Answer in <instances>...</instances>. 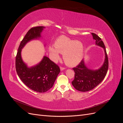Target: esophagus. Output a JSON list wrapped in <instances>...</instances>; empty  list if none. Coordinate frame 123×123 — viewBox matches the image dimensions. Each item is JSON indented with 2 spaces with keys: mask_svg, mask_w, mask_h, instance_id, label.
Segmentation results:
<instances>
[{
  "mask_svg": "<svg viewBox=\"0 0 123 123\" xmlns=\"http://www.w3.org/2000/svg\"><path fill=\"white\" fill-rule=\"evenodd\" d=\"M60 69H61V71H62V70H65V68H64V67H61Z\"/></svg>",
  "mask_w": 123,
  "mask_h": 123,
  "instance_id": "34e87169",
  "label": "esophagus"
}]
</instances>
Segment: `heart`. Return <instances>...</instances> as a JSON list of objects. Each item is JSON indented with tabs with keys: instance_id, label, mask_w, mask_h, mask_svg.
<instances>
[{
	"instance_id": "b5f03b06",
	"label": "heart",
	"mask_w": 123,
	"mask_h": 123,
	"mask_svg": "<svg viewBox=\"0 0 123 123\" xmlns=\"http://www.w3.org/2000/svg\"><path fill=\"white\" fill-rule=\"evenodd\" d=\"M54 45L49 46V52L52 60L55 62L59 59V53L64 54L65 62L70 66L79 64L83 57L84 46L80 41L62 35L55 40Z\"/></svg>"
}]
</instances>
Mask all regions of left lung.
<instances>
[{"label": "left lung", "mask_w": 123, "mask_h": 123, "mask_svg": "<svg viewBox=\"0 0 123 123\" xmlns=\"http://www.w3.org/2000/svg\"><path fill=\"white\" fill-rule=\"evenodd\" d=\"M91 34L93 38L95 40L96 45L103 48L105 52V60L102 66L98 69H89L86 65L84 59L76 67L73 68L75 76L72 84L77 90L81 92L89 91L97 86L105 78L108 69V59L105 44L99 36L93 33Z\"/></svg>", "instance_id": "left-lung-1"}]
</instances>
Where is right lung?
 <instances>
[{
  "instance_id": "1",
  "label": "right lung",
  "mask_w": 123,
  "mask_h": 123,
  "mask_svg": "<svg viewBox=\"0 0 123 123\" xmlns=\"http://www.w3.org/2000/svg\"><path fill=\"white\" fill-rule=\"evenodd\" d=\"M44 27L39 26L29 30L21 42L16 56L15 67L18 76L30 89L36 92H47L53 87L61 70L59 67L44 56L37 65L29 67L21 57L22 49L28 42L38 39Z\"/></svg>"
}]
</instances>
